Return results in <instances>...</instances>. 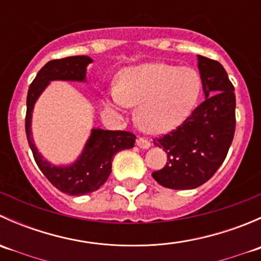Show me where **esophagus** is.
Listing matches in <instances>:
<instances>
[{"label":"esophagus","instance_id":"34e87169","mask_svg":"<svg viewBox=\"0 0 261 261\" xmlns=\"http://www.w3.org/2000/svg\"><path fill=\"white\" fill-rule=\"evenodd\" d=\"M136 145L140 147V149H149L150 141L145 138H139L138 140H136Z\"/></svg>","mask_w":261,"mask_h":261}]
</instances>
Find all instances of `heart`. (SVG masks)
I'll use <instances>...</instances> for the list:
<instances>
[{"label":"heart","instance_id":"heart-1","mask_svg":"<svg viewBox=\"0 0 261 261\" xmlns=\"http://www.w3.org/2000/svg\"><path fill=\"white\" fill-rule=\"evenodd\" d=\"M201 87V77L192 68L146 63L121 70L106 106L116 111L138 106V125L149 134H163L191 115Z\"/></svg>","mask_w":261,"mask_h":261}]
</instances>
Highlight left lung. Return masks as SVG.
Masks as SVG:
<instances>
[{"label":"left lung","mask_w":261,"mask_h":261,"mask_svg":"<svg viewBox=\"0 0 261 261\" xmlns=\"http://www.w3.org/2000/svg\"><path fill=\"white\" fill-rule=\"evenodd\" d=\"M206 99L174 130L154 139L168 155L152 178L165 188L193 189L217 172L232 143L236 126L235 88L217 60L198 55Z\"/></svg>","instance_id":"obj_1"}]
</instances>
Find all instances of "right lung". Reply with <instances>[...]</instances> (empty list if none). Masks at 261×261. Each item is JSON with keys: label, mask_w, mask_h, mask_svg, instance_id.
Instances as JSON below:
<instances>
[{"label": "right lung", "mask_w": 261, "mask_h": 261, "mask_svg": "<svg viewBox=\"0 0 261 261\" xmlns=\"http://www.w3.org/2000/svg\"><path fill=\"white\" fill-rule=\"evenodd\" d=\"M92 59L86 55L54 59L46 63L29 87L26 98L25 130L34 159L43 174L54 187L70 196H83L97 191L111 174L112 160L116 152L131 149L136 136L128 131H110L93 128L86 147L74 164L69 167H55L49 164L38 152L31 138V114L34 105L50 81L86 80V67Z\"/></svg>", "instance_id": "right-lung-1"}]
</instances>
